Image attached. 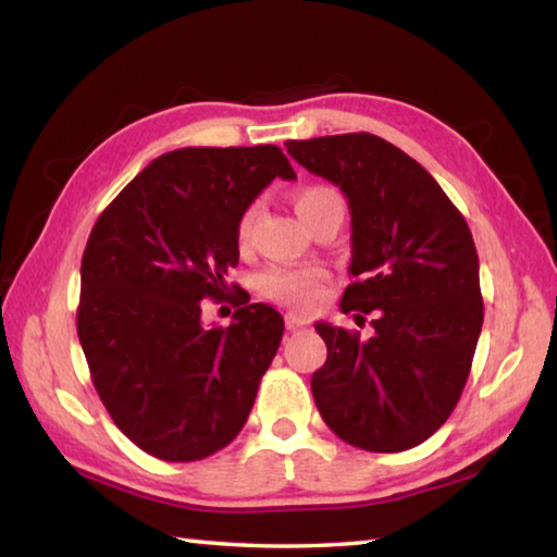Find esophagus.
I'll use <instances>...</instances> for the list:
<instances>
[{
    "instance_id": "1",
    "label": "esophagus",
    "mask_w": 557,
    "mask_h": 557,
    "mask_svg": "<svg viewBox=\"0 0 557 557\" xmlns=\"http://www.w3.org/2000/svg\"><path fill=\"white\" fill-rule=\"evenodd\" d=\"M308 325V318L306 315H298V313H288L286 315V327L288 330H300Z\"/></svg>"
}]
</instances>
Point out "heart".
<instances>
[{
    "mask_svg": "<svg viewBox=\"0 0 557 557\" xmlns=\"http://www.w3.org/2000/svg\"><path fill=\"white\" fill-rule=\"evenodd\" d=\"M294 208L298 218L304 220L306 227L310 230L315 222L325 218H345V198L343 193L335 190L333 185H306V188L296 190L294 195ZM259 218V205L251 202L247 210L239 214L237 220V244L247 247L253 232V222ZM320 273L313 267L304 269H269L261 273L259 290L267 298L278 300L286 306L306 308L315 300L320 290Z\"/></svg>",
    "mask_w": 557,
    "mask_h": 557,
    "instance_id": "b5f03b06",
    "label": "heart"
}]
</instances>
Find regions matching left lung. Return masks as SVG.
<instances>
[{
  "mask_svg": "<svg viewBox=\"0 0 557 557\" xmlns=\"http://www.w3.org/2000/svg\"><path fill=\"white\" fill-rule=\"evenodd\" d=\"M286 149L345 193L355 281L339 308L376 313L369 339L315 323L327 345L310 379L318 411L337 437L369 453L421 445L460 401L482 333L472 232L433 175L382 136H318Z\"/></svg>",
  "mask_w": 557,
  "mask_h": 557,
  "instance_id": "left-lung-1",
  "label": "left lung"
}]
</instances>
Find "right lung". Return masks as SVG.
Here are the masks:
<instances>
[{
    "instance_id": "1",
    "label": "right lung",
    "mask_w": 557,
    "mask_h": 557,
    "mask_svg": "<svg viewBox=\"0 0 557 557\" xmlns=\"http://www.w3.org/2000/svg\"><path fill=\"white\" fill-rule=\"evenodd\" d=\"M273 178H296L273 144L175 149L107 205L87 239L77 337L114 425L159 460L230 445L281 345L284 318L247 290L230 327H205L200 306L227 296L237 220Z\"/></svg>"
}]
</instances>
